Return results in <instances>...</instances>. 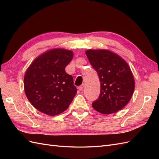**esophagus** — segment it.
<instances>
[{
    "label": "esophagus",
    "instance_id": "obj_1",
    "mask_svg": "<svg viewBox=\"0 0 159 159\" xmlns=\"http://www.w3.org/2000/svg\"><path fill=\"white\" fill-rule=\"evenodd\" d=\"M83 89H84V84H82V85H80V86H79V87H78V89H79V91L83 90Z\"/></svg>",
    "mask_w": 159,
    "mask_h": 159
}]
</instances>
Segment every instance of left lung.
<instances>
[{
  "mask_svg": "<svg viewBox=\"0 0 159 159\" xmlns=\"http://www.w3.org/2000/svg\"><path fill=\"white\" fill-rule=\"evenodd\" d=\"M85 53L101 83L100 94L92 104L93 108L104 114L123 109L135 89L134 76L127 63L109 50L89 49Z\"/></svg>",
  "mask_w": 159,
  "mask_h": 159,
  "instance_id": "left-lung-1",
  "label": "left lung"
}]
</instances>
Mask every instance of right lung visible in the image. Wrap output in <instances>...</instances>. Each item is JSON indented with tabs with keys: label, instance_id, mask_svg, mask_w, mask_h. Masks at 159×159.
Instances as JSON below:
<instances>
[{
	"label": "right lung",
	"instance_id": "obj_1",
	"mask_svg": "<svg viewBox=\"0 0 159 159\" xmlns=\"http://www.w3.org/2000/svg\"><path fill=\"white\" fill-rule=\"evenodd\" d=\"M73 58L72 51L53 49L32 61L24 75L25 93L36 109L49 116L64 112L76 94L73 77L65 68Z\"/></svg>",
	"mask_w": 159,
	"mask_h": 159
}]
</instances>
